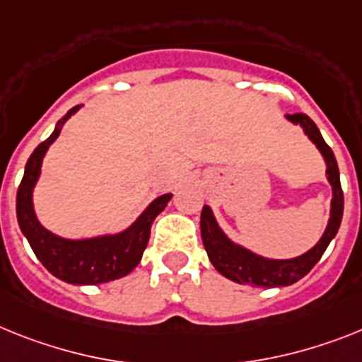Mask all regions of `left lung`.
<instances>
[{"instance_id":"left-lung-1","label":"left lung","mask_w":362,"mask_h":362,"mask_svg":"<svg viewBox=\"0 0 362 362\" xmlns=\"http://www.w3.org/2000/svg\"><path fill=\"white\" fill-rule=\"evenodd\" d=\"M291 123L300 124L313 144L317 145L320 154L326 162V176L327 182L333 189V199H331L329 221H327L326 232L322 233L320 241L308 250L305 254L293 259H270L259 254H254L248 248L233 243L226 233L221 230L214 217V211L209 206L202 208L200 214V233H202V243L208 252V257L211 265L224 276L232 279L235 284L252 285V287H285V285L296 284L298 279L308 274L313 267L317 265L322 254L326 252L331 239L339 232L342 221V211H344V195H342L341 178H339V165H337L335 154L329 148V145L324 141L320 130L309 115L305 114H287L285 115Z\"/></svg>"}]
</instances>
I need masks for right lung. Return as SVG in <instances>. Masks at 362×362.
Segmentation results:
<instances>
[{
  "label": "right lung",
  "instance_id": "1",
  "mask_svg": "<svg viewBox=\"0 0 362 362\" xmlns=\"http://www.w3.org/2000/svg\"><path fill=\"white\" fill-rule=\"evenodd\" d=\"M81 108L73 106L68 114L57 123L53 134L42 141L33 151L25 163V173L21 178L16 195V217L21 233L25 235L36 257L42 265L66 284L75 285H99L119 279L138 267L144 250L151 238L153 221L162 214L171 193L154 199L145 211L130 224L127 230L112 235H99L90 239H64L45 230L36 218L33 208V189L40 178L42 162L49 145L59 138L62 124Z\"/></svg>",
  "mask_w": 362,
  "mask_h": 362
}]
</instances>
